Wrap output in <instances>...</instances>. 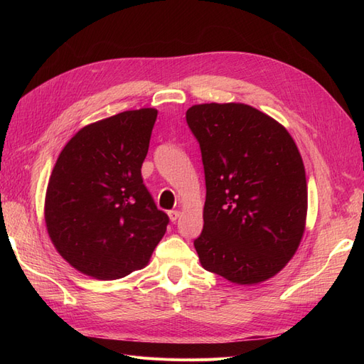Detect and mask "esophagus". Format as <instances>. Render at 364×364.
<instances>
[{
	"label": "esophagus",
	"mask_w": 364,
	"mask_h": 364,
	"mask_svg": "<svg viewBox=\"0 0 364 364\" xmlns=\"http://www.w3.org/2000/svg\"><path fill=\"white\" fill-rule=\"evenodd\" d=\"M168 217H170V220H171V222L174 223V222H176V220H178V218L181 217V213L178 211V209H173V211H170V213H168Z\"/></svg>",
	"instance_id": "34e87169"
}]
</instances>
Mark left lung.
Returning <instances> with one entry per match:
<instances>
[{"instance_id": "8db88e82", "label": "left lung", "mask_w": 364, "mask_h": 364, "mask_svg": "<svg viewBox=\"0 0 364 364\" xmlns=\"http://www.w3.org/2000/svg\"><path fill=\"white\" fill-rule=\"evenodd\" d=\"M186 124L205 171L203 230L194 240L202 266L235 284L274 277L305 229L306 179L293 138L243 103L191 106Z\"/></svg>"}]
</instances>
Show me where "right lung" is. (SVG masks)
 <instances>
[{"label": "right lung", "instance_id": "add662e5", "mask_svg": "<svg viewBox=\"0 0 364 364\" xmlns=\"http://www.w3.org/2000/svg\"><path fill=\"white\" fill-rule=\"evenodd\" d=\"M156 117L147 107L86 126L54 165L46 197L48 235L87 277L109 281L142 269L167 230L170 218L141 176Z\"/></svg>", "mask_w": 364, "mask_h": 364}]
</instances>
